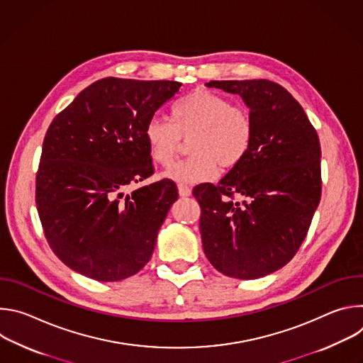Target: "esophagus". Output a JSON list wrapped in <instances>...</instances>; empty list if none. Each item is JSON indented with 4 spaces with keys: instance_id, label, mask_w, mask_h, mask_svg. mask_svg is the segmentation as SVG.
<instances>
[{
    "instance_id": "obj_1",
    "label": "esophagus",
    "mask_w": 363,
    "mask_h": 363,
    "mask_svg": "<svg viewBox=\"0 0 363 363\" xmlns=\"http://www.w3.org/2000/svg\"><path fill=\"white\" fill-rule=\"evenodd\" d=\"M178 192L181 196H189L192 194L191 188L186 186V185H178Z\"/></svg>"
}]
</instances>
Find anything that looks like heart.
<instances>
[{
	"label": "heart",
	"mask_w": 363,
	"mask_h": 363,
	"mask_svg": "<svg viewBox=\"0 0 363 363\" xmlns=\"http://www.w3.org/2000/svg\"><path fill=\"white\" fill-rule=\"evenodd\" d=\"M189 139V158L175 164L164 175L175 182L199 184L223 169L240 165L250 152L254 126L250 115L216 91L198 89L175 103L172 122L150 118L143 138L155 164L169 167L182 139Z\"/></svg>",
	"instance_id": "heart-1"
}]
</instances>
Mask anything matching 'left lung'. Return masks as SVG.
Here are the masks:
<instances>
[{
  "label": "left lung",
  "mask_w": 363,
  "mask_h": 363,
  "mask_svg": "<svg viewBox=\"0 0 363 363\" xmlns=\"http://www.w3.org/2000/svg\"><path fill=\"white\" fill-rule=\"evenodd\" d=\"M206 86L244 100L254 136L244 161L217 185L194 188L202 248L224 276L260 279L291 260L312 224L322 195L319 136L298 101L274 82Z\"/></svg>",
  "instance_id": "left-lung-1"
}]
</instances>
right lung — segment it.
<instances>
[{
	"label": "right lung",
	"mask_w": 363,
	"mask_h": 363,
	"mask_svg": "<svg viewBox=\"0 0 363 363\" xmlns=\"http://www.w3.org/2000/svg\"><path fill=\"white\" fill-rule=\"evenodd\" d=\"M182 83L106 77L82 90L51 122L35 178L44 235L72 270L125 280L150 260L177 185L162 179L125 191L153 174L146 122Z\"/></svg>",
	"instance_id": "obj_1"
}]
</instances>
